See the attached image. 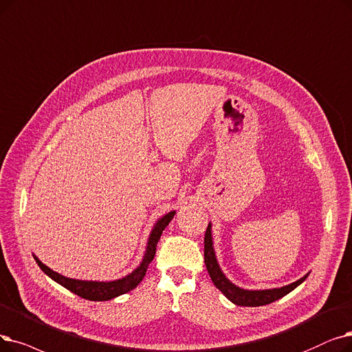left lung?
I'll return each mask as SVG.
<instances>
[{"label": "left lung", "mask_w": 352, "mask_h": 352, "mask_svg": "<svg viewBox=\"0 0 352 352\" xmlns=\"http://www.w3.org/2000/svg\"><path fill=\"white\" fill-rule=\"evenodd\" d=\"M204 262L212 283L216 285L219 290H221L223 295L228 300H232L233 303L239 305V307H263V305L272 303L274 300L283 298L289 292H292L296 286H299L305 279L308 278V274H305L303 278L290 285H286L282 287H274V289H263V290H248V289H241L236 286L226 278V274L221 272L217 263L216 253H214V248H212L211 223L207 227L206 237H204Z\"/></svg>", "instance_id": "1"}]
</instances>
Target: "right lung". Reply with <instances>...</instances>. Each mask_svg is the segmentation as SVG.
Here are the masks:
<instances>
[{"label": "right lung", "instance_id": "1", "mask_svg": "<svg viewBox=\"0 0 352 352\" xmlns=\"http://www.w3.org/2000/svg\"><path fill=\"white\" fill-rule=\"evenodd\" d=\"M174 216H175V211H170V212L165 214V216H162L155 223L154 228H152V232L149 234L146 252H145V256L142 258L141 265L136 267L132 273H129L128 276L122 278V279H118V280L95 282V280L70 279V278L63 276V274H58L57 272L52 270L50 267H47L44 263H41L38 261V257H36L34 254L33 256L36 258V263L40 266V269L45 274H47L49 278H52L58 285H62L66 289H69L70 292L76 294V295L83 298V299H87V300H98V302H100V300H109V299H113V298H116L119 295L128 294L129 290L135 289L136 286L141 283V280L145 276V273H146V269H148L149 263L152 262V258H154V256H155L158 240H160L162 232L165 230V227L168 226V223H170L174 219Z\"/></svg>", "mask_w": 352, "mask_h": 352}]
</instances>
